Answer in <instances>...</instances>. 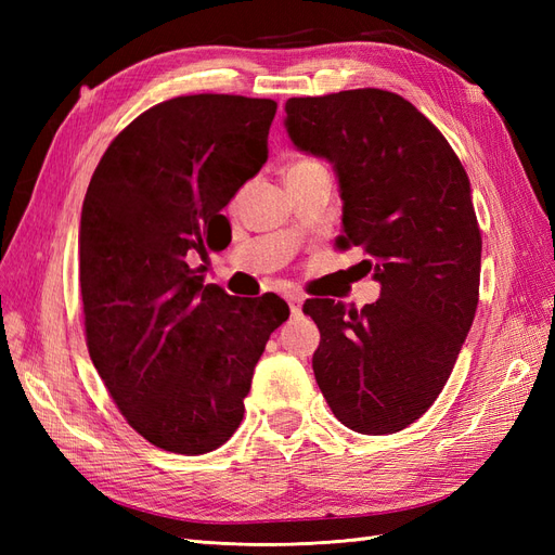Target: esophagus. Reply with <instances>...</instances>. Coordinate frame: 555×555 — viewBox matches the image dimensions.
<instances>
[{
	"label": "esophagus",
	"mask_w": 555,
	"mask_h": 555,
	"mask_svg": "<svg viewBox=\"0 0 555 555\" xmlns=\"http://www.w3.org/2000/svg\"><path fill=\"white\" fill-rule=\"evenodd\" d=\"M289 308H292V314L294 317H300V314H304V296H300V294H289Z\"/></svg>",
	"instance_id": "1"
}]
</instances>
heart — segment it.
<instances>
[{"instance_id": "heart-1", "label": "heart", "mask_w": 555, "mask_h": 555, "mask_svg": "<svg viewBox=\"0 0 555 555\" xmlns=\"http://www.w3.org/2000/svg\"><path fill=\"white\" fill-rule=\"evenodd\" d=\"M314 159H298V162H294L292 164V169H296V166H304V164H312Z\"/></svg>"}]
</instances>
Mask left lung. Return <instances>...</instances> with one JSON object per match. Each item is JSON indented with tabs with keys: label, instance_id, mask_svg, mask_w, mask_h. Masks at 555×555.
<instances>
[{
	"label": "left lung",
	"instance_id": "obj_1",
	"mask_svg": "<svg viewBox=\"0 0 555 555\" xmlns=\"http://www.w3.org/2000/svg\"><path fill=\"white\" fill-rule=\"evenodd\" d=\"M284 111L294 145L338 173L335 247H361L359 266L382 284L361 310L306 300L322 335L314 379L347 428L398 433L444 389L477 312L481 231L467 173L442 131L396 92L294 96Z\"/></svg>",
	"mask_w": 555,
	"mask_h": 555
}]
</instances>
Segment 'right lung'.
I'll list each match as a JSON object with an SVG mask.
<instances>
[{"label":"right lung","mask_w":555,"mask_h":555,"mask_svg":"<svg viewBox=\"0 0 555 555\" xmlns=\"http://www.w3.org/2000/svg\"><path fill=\"white\" fill-rule=\"evenodd\" d=\"M273 99L188 94L141 113L96 164L80 215V296L99 377L141 438L198 456L243 422L251 373L289 319L275 294L204 284L222 208L268 159Z\"/></svg>","instance_id":"1"}]
</instances>
